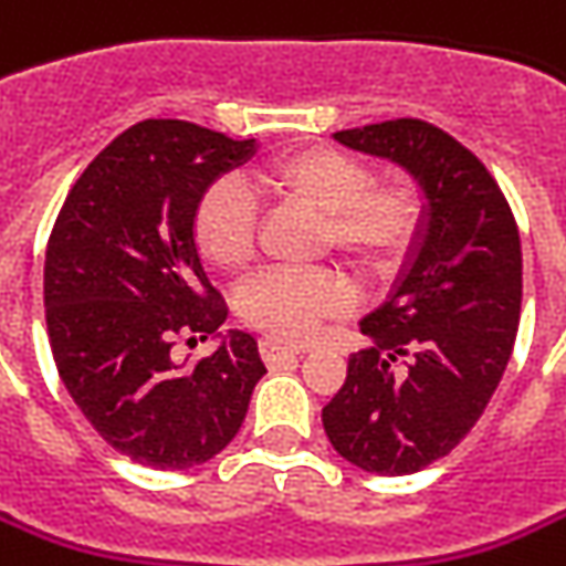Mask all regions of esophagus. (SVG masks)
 I'll return each mask as SVG.
<instances>
[{
	"instance_id": "1",
	"label": "esophagus",
	"mask_w": 566,
	"mask_h": 566,
	"mask_svg": "<svg viewBox=\"0 0 566 566\" xmlns=\"http://www.w3.org/2000/svg\"><path fill=\"white\" fill-rule=\"evenodd\" d=\"M260 353H263V359H266L269 368H279V365L284 363H294V359L300 356L297 347H287V344H282V340H272V337L260 340Z\"/></svg>"
}]
</instances>
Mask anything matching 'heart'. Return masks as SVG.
I'll return each instance as SVG.
<instances>
[{"label": "heart", "instance_id": "heart-1", "mask_svg": "<svg viewBox=\"0 0 566 566\" xmlns=\"http://www.w3.org/2000/svg\"><path fill=\"white\" fill-rule=\"evenodd\" d=\"M297 201L318 213V251L344 256L363 279H387L409 260L424 219L428 195L412 176L371 179V167L328 145L275 154L251 176V188L219 179L203 191L191 234L207 263L241 272L256 253V198ZM353 303L347 279L328 266L269 269L241 287L238 313L253 332L272 340H310L328 318Z\"/></svg>", "mask_w": 566, "mask_h": 566}]
</instances>
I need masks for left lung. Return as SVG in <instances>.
<instances>
[{"instance_id":"1","label":"left lung","mask_w":566,"mask_h":566,"mask_svg":"<svg viewBox=\"0 0 566 566\" xmlns=\"http://www.w3.org/2000/svg\"><path fill=\"white\" fill-rule=\"evenodd\" d=\"M412 170L430 198L418 260L363 322L371 347L322 409L332 446L371 474H415L449 455L493 399L521 322V234L474 151L415 117L334 133Z\"/></svg>"}]
</instances>
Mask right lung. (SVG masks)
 <instances>
[{
  "label": "right lung",
  "instance_id": "obj_1",
  "mask_svg": "<svg viewBox=\"0 0 566 566\" xmlns=\"http://www.w3.org/2000/svg\"><path fill=\"white\" fill-rule=\"evenodd\" d=\"M253 142L188 120H142L73 182L45 248V328L57 375L120 455L186 471L219 455L266 375L234 332L195 368L172 347L207 340L229 306L207 282L191 213Z\"/></svg>",
  "mask_w": 566,
  "mask_h": 566
}]
</instances>
